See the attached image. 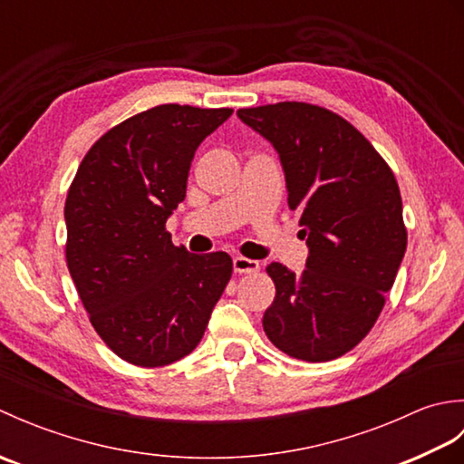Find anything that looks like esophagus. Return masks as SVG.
<instances>
[{
	"label": "esophagus",
	"mask_w": 464,
	"mask_h": 464,
	"mask_svg": "<svg viewBox=\"0 0 464 464\" xmlns=\"http://www.w3.org/2000/svg\"><path fill=\"white\" fill-rule=\"evenodd\" d=\"M233 269H235V273H255V271H259V261L241 257L239 255V257L233 259Z\"/></svg>",
	"instance_id": "esophagus-1"
}]
</instances>
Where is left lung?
I'll use <instances>...</instances> for the list:
<instances>
[{"mask_svg": "<svg viewBox=\"0 0 464 464\" xmlns=\"http://www.w3.org/2000/svg\"><path fill=\"white\" fill-rule=\"evenodd\" d=\"M237 115L279 153L309 247L303 273L267 267L277 295L265 334L289 357L333 361L367 337L405 257L397 179L364 135L324 107L283 102Z\"/></svg>", "mask_w": 464, "mask_h": 464, "instance_id": "left-lung-1", "label": "left lung"}]
</instances>
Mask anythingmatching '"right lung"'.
Listing matches in <instances>:
<instances>
[{"label": "right lung", "mask_w": 464, "mask_h": 464, "mask_svg": "<svg viewBox=\"0 0 464 464\" xmlns=\"http://www.w3.org/2000/svg\"><path fill=\"white\" fill-rule=\"evenodd\" d=\"M233 110L157 105L93 143L65 201V259L97 334L137 367L199 344L231 279L227 253L175 247L165 223L185 199L197 147Z\"/></svg>", "instance_id": "1"}]
</instances>
